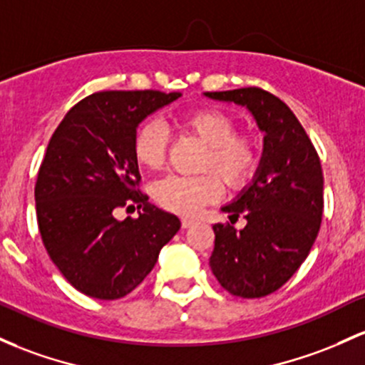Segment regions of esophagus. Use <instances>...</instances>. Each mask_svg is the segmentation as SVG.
I'll return each instance as SVG.
<instances>
[{
  "label": "esophagus",
  "mask_w": 365,
  "mask_h": 365,
  "mask_svg": "<svg viewBox=\"0 0 365 365\" xmlns=\"http://www.w3.org/2000/svg\"><path fill=\"white\" fill-rule=\"evenodd\" d=\"M192 225H194V220H192V218H182V227L183 228H189Z\"/></svg>",
  "instance_id": "34e87169"
}]
</instances>
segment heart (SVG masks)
I'll use <instances>...</instances> for the list:
<instances>
[{
  "label": "heart",
  "instance_id": "obj_1",
  "mask_svg": "<svg viewBox=\"0 0 365 365\" xmlns=\"http://www.w3.org/2000/svg\"><path fill=\"white\" fill-rule=\"evenodd\" d=\"M187 133L206 145L199 176L170 175L155 182L152 194L155 202L178 215H194L222 195V182L232 190L250 185L262 164V147L251 133H235V121L227 112L213 107H197L182 112L175 119ZM166 130L158 121L140 124L133 137V155L140 166L159 170L168 155Z\"/></svg>",
  "mask_w": 365,
  "mask_h": 365
}]
</instances>
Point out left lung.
I'll list each match as a JSON object with an SVG mask.
<instances>
[{"label": "left lung", "instance_id": "left-lung-1", "mask_svg": "<svg viewBox=\"0 0 365 365\" xmlns=\"http://www.w3.org/2000/svg\"><path fill=\"white\" fill-rule=\"evenodd\" d=\"M253 114L263 138L259 170L247 189L222 211L235 230L216 223L210 267L223 289L239 298H262L287 282L317 239L324 211V175L317 150L293 110L262 88L206 91Z\"/></svg>", "mask_w": 365, "mask_h": 365}]
</instances>
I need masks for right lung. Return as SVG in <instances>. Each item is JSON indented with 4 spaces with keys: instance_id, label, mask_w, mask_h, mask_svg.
Segmentation results:
<instances>
[{
    "instance_id": "1",
    "label": "right lung",
    "mask_w": 365,
    "mask_h": 365,
    "mask_svg": "<svg viewBox=\"0 0 365 365\" xmlns=\"http://www.w3.org/2000/svg\"><path fill=\"white\" fill-rule=\"evenodd\" d=\"M180 95L98 91L76 103L51 135L34 187L38 227L51 262L83 294H130L180 230V220L138 189L133 155L138 124ZM135 205L138 219L113 218L118 207Z\"/></svg>"
}]
</instances>
